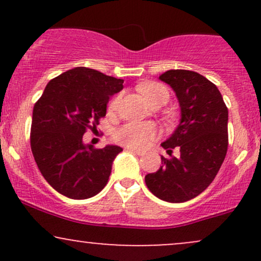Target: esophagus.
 Listing matches in <instances>:
<instances>
[{
    "label": "esophagus",
    "mask_w": 261,
    "mask_h": 261,
    "mask_svg": "<svg viewBox=\"0 0 261 261\" xmlns=\"http://www.w3.org/2000/svg\"><path fill=\"white\" fill-rule=\"evenodd\" d=\"M127 149H128V151L134 152V153H136L137 155H143V154H145V152H143V151H141V149L133 148V147H127Z\"/></svg>",
    "instance_id": "34e87169"
}]
</instances>
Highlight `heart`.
Instances as JSON below:
<instances>
[{"mask_svg": "<svg viewBox=\"0 0 261 261\" xmlns=\"http://www.w3.org/2000/svg\"><path fill=\"white\" fill-rule=\"evenodd\" d=\"M139 89L145 95L148 103L153 107H161L166 104L169 99V92L166 86L157 82L143 83L139 87ZM121 94L115 95L110 100L108 109L110 113H114L118 109L120 103ZM115 140L127 147L133 148H145L152 142L157 136V130L152 124L148 122H128L116 130Z\"/></svg>", "mask_w": 261, "mask_h": 261, "instance_id": "1", "label": "heart"}]
</instances>
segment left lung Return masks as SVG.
Listing matches in <instances>:
<instances>
[{
  "mask_svg": "<svg viewBox=\"0 0 261 261\" xmlns=\"http://www.w3.org/2000/svg\"><path fill=\"white\" fill-rule=\"evenodd\" d=\"M161 81L174 89L181 119L174 134L162 143L170 158L145 176L154 196L168 202H185L214 181L228 148V109L216 85L189 70H169ZM178 148V159L171 155Z\"/></svg>",
  "mask_w": 261,
  "mask_h": 261,
  "instance_id": "1",
  "label": "left lung"
}]
</instances>
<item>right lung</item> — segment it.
Wrapping results in <instances>:
<instances>
[{
    "instance_id": "add662e5",
    "label": "right lung",
    "mask_w": 261,
    "mask_h": 261,
    "mask_svg": "<svg viewBox=\"0 0 261 261\" xmlns=\"http://www.w3.org/2000/svg\"><path fill=\"white\" fill-rule=\"evenodd\" d=\"M124 80L88 67H76L55 77L34 104L31 147L45 180L70 199L97 195L107 185L119 146L83 145L88 128L97 130L107 114L109 97Z\"/></svg>"
}]
</instances>
